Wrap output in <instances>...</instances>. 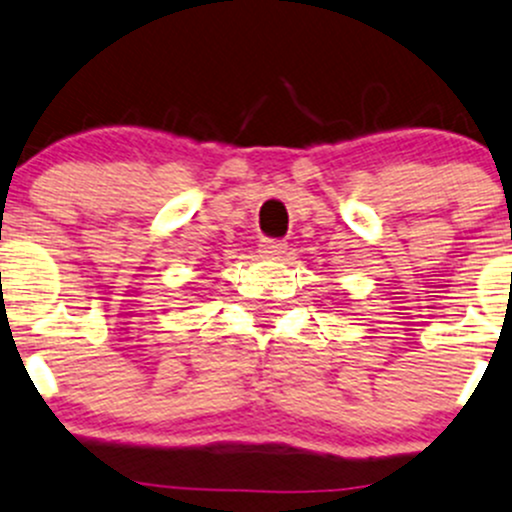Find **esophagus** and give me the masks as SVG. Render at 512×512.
<instances>
[{"label": "esophagus", "instance_id": "34e87169", "mask_svg": "<svg viewBox=\"0 0 512 512\" xmlns=\"http://www.w3.org/2000/svg\"><path fill=\"white\" fill-rule=\"evenodd\" d=\"M260 255L267 257V260H280V257L287 255V245L277 240H265L260 245Z\"/></svg>", "mask_w": 512, "mask_h": 512}]
</instances>
